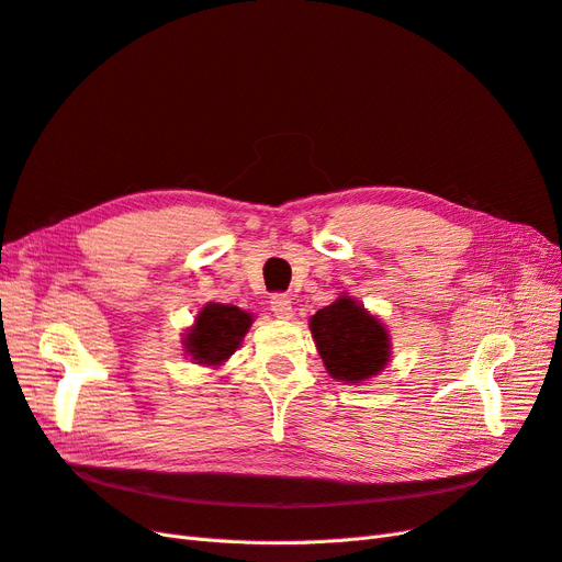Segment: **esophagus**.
I'll use <instances>...</instances> for the list:
<instances>
[{"mask_svg": "<svg viewBox=\"0 0 562 562\" xmlns=\"http://www.w3.org/2000/svg\"><path fill=\"white\" fill-rule=\"evenodd\" d=\"M269 310H271V314H274L277 318H291V316H293L291 300H288V295H283V293L271 295V300H269Z\"/></svg>", "mask_w": 562, "mask_h": 562, "instance_id": "34e87169", "label": "esophagus"}]
</instances>
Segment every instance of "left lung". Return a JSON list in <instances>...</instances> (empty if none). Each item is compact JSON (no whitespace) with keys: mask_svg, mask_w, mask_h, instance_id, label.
<instances>
[{"mask_svg":"<svg viewBox=\"0 0 562 562\" xmlns=\"http://www.w3.org/2000/svg\"><path fill=\"white\" fill-rule=\"evenodd\" d=\"M312 335L335 380L363 382L389 363V335L361 304L342 295L312 316Z\"/></svg>","mask_w":562,"mask_h":562,"instance_id":"obj_1","label":"left lung"}]
</instances>
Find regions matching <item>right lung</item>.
<instances>
[{"mask_svg": "<svg viewBox=\"0 0 562 562\" xmlns=\"http://www.w3.org/2000/svg\"><path fill=\"white\" fill-rule=\"evenodd\" d=\"M252 316L232 304L211 302L196 316V323L184 335V349L196 363L220 366L239 347L248 333Z\"/></svg>", "mask_w": 562, "mask_h": 562, "instance_id": "add662e5", "label": "right lung"}]
</instances>
